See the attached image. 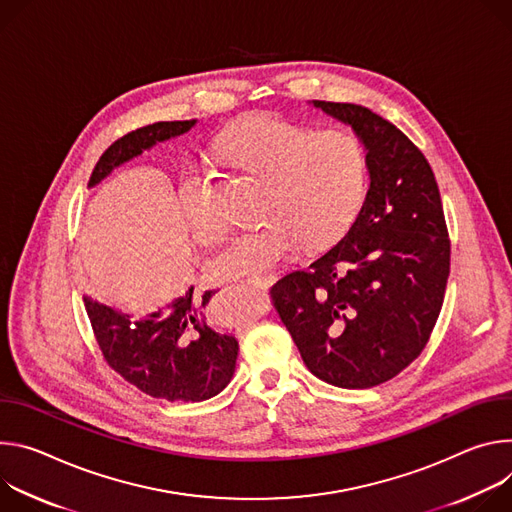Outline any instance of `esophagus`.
Here are the masks:
<instances>
[{"label":"esophagus","instance_id":"34e87169","mask_svg":"<svg viewBox=\"0 0 512 512\" xmlns=\"http://www.w3.org/2000/svg\"><path fill=\"white\" fill-rule=\"evenodd\" d=\"M254 289H260V291H266L270 285H272V278H254L250 280Z\"/></svg>","mask_w":512,"mask_h":512}]
</instances>
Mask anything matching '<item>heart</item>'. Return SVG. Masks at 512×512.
<instances>
[{
    "label": "heart",
    "instance_id": "1",
    "mask_svg": "<svg viewBox=\"0 0 512 512\" xmlns=\"http://www.w3.org/2000/svg\"><path fill=\"white\" fill-rule=\"evenodd\" d=\"M219 152L234 166L264 181L254 230L238 232L207 258L217 280L260 278L287 262L301 242L307 250L329 246L354 223L366 193V156L346 130L299 126L274 116H254L225 130ZM179 201L189 232L211 242L223 219L211 205V189L199 168L179 179Z\"/></svg>",
    "mask_w": 512,
    "mask_h": 512
}]
</instances>
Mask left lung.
Returning <instances> with one entry per match:
<instances>
[{"mask_svg": "<svg viewBox=\"0 0 512 512\" xmlns=\"http://www.w3.org/2000/svg\"><path fill=\"white\" fill-rule=\"evenodd\" d=\"M354 130L366 152L364 205L333 248L272 287L305 366L339 388H372L425 348L449 276L433 170L399 130L354 103L311 101Z\"/></svg>", "mask_w": 512, "mask_h": 512, "instance_id": "8db88e82", "label": "left lung"}]
</instances>
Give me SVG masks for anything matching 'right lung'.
<instances>
[{
    "label": "right lung",
    "instance_id": "1",
    "mask_svg": "<svg viewBox=\"0 0 512 512\" xmlns=\"http://www.w3.org/2000/svg\"><path fill=\"white\" fill-rule=\"evenodd\" d=\"M197 120L156 122L113 142L95 164L89 189L113 170L142 156L158 142L187 134ZM215 291L195 293L193 285L177 299L142 317L83 297L85 309L107 364L138 390L164 401L201 403L232 380L238 339L215 331L207 305Z\"/></svg>",
    "mask_w": 512,
    "mask_h": 512
}]
</instances>
